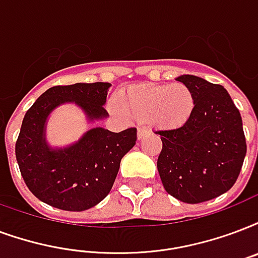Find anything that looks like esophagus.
Here are the masks:
<instances>
[{
  "label": "esophagus",
  "mask_w": 258,
  "mask_h": 258,
  "mask_svg": "<svg viewBox=\"0 0 258 258\" xmlns=\"http://www.w3.org/2000/svg\"><path fill=\"white\" fill-rule=\"evenodd\" d=\"M147 133H149V130L145 128V127H142V128H138V139H142Z\"/></svg>",
  "instance_id": "obj_1"
}]
</instances>
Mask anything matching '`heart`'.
Returning <instances> with one entry per match:
<instances>
[{
    "instance_id": "b5f03b06",
    "label": "heart",
    "mask_w": 258,
    "mask_h": 258,
    "mask_svg": "<svg viewBox=\"0 0 258 258\" xmlns=\"http://www.w3.org/2000/svg\"><path fill=\"white\" fill-rule=\"evenodd\" d=\"M117 100L130 119L150 120L151 124L161 130H173L184 125L195 108L192 90L181 82L172 85L145 84L135 86L119 94ZM120 108L115 101L109 103V111L113 115H121Z\"/></svg>"
}]
</instances>
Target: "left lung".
<instances>
[{
  "label": "left lung",
  "instance_id": "8db88e82",
  "mask_svg": "<svg viewBox=\"0 0 258 258\" xmlns=\"http://www.w3.org/2000/svg\"><path fill=\"white\" fill-rule=\"evenodd\" d=\"M177 81L192 90L195 108L185 124L158 131L157 168L165 190L184 203H203L235 184L246 155L241 113L227 90L195 76Z\"/></svg>",
  "mask_w": 258,
  "mask_h": 258
}]
</instances>
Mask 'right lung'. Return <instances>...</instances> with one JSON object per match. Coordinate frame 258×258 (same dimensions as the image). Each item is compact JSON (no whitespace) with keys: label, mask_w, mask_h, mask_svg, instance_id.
I'll use <instances>...</instances> for the list:
<instances>
[{"label":"right lung","mask_w":258,"mask_h":258,"mask_svg":"<svg viewBox=\"0 0 258 258\" xmlns=\"http://www.w3.org/2000/svg\"><path fill=\"white\" fill-rule=\"evenodd\" d=\"M111 84H73L47 89L29 108L16 141V160L28 189L37 199L64 211H85L109 194L120 161L137 142V128L111 133L89 130L66 149L47 146V116L58 105L74 101L89 120L108 115L104 109Z\"/></svg>","instance_id":"1"}]
</instances>
